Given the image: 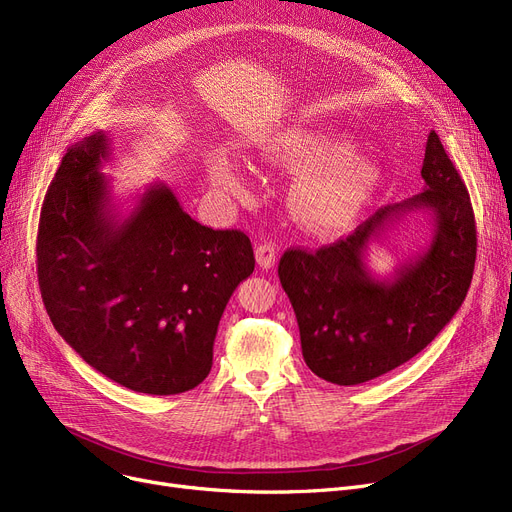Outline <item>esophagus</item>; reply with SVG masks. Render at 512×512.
I'll use <instances>...</instances> for the list:
<instances>
[{"label":"esophagus","mask_w":512,"mask_h":512,"mask_svg":"<svg viewBox=\"0 0 512 512\" xmlns=\"http://www.w3.org/2000/svg\"><path fill=\"white\" fill-rule=\"evenodd\" d=\"M276 255H278V251H276V245H274V242H267V240H263L261 245H257V249H255L257 265L261 267V270H270V267H274V263H276Z\"/></svg>","instance_id":"obj_1"}]
</instances>
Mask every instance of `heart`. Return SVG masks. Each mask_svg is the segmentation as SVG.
<instances>
[{"mask_svg":"<svg viewBox=\"0 0 512 512\" xmlns=\"http://www.w3.org/2000/svg\"><path fill=\"white\" fill-rule=\"evenodd\" d=\"M261 155L290 172L305 170L290 191V209L297 222L321 236L351 228L384 184L378 161L357 155L346 134L315 126H290L267 137ZM211 176L222 188H240V172L230 161H211Z\"/></svg>","mask_w":512,"mask_h":512,"instance_id":"1","label":"heart"}]
</instances>
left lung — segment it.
Here are the masks:
<instances>
[{"mask_svg": "<svg viewBox=\"0 0 512 512\" xmlns=\"http://www.w3.org/2000/svg\"><path fill=\"white\" fill-rule=\"evenodd\" d=\"M421 176V195L378 209L334 245L282 255L278 276L299 321L303 359L317 378L338 386L380 378L421 353L463 305L477 253L475 215L434 130ZM415 208L435 218L430 247L392 279L373 277L364 263L368 242Z\"/></svg>", "mask_w": 512, "mask_h": 512, "instance_id": "left-lung-1", "label": "left lung"}]
</instances>
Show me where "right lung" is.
<instances>
[{
    "mask_svg": "<svg viewBox=\"0 0 512 512\" xmlns=\"http://www.w3.org/2000/svg\"><path fill=\"white\" fill-rule=\"evenodd\" d=\"M99 130L74 143L51 180L37 276L53 328L105 378L143 394H180L211 371L213 340L236 286L255 270L240 230H211L164 182L118 218Z\"/></svg>",
    "mask_w": 512,
    "mask_h": 512,
    "instance_id": "1",
    "label": "right lung"
}]
</instances>
